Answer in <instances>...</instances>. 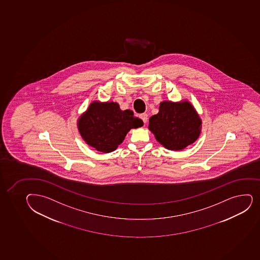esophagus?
<instances>
[{"label": "esophagus", "instance_id": "1", "mask_svg": "<svg viewBox=\"0 0 260 260\" xmlns=\"http://www.w3.org/2000/svg\"><path fill=\"white\" fill-rule=\"evenodd\" d=\"M140 118L143 121V123H146L147 122V113H142V114H140L139 115Z\"/></svg>", "mask_w": 260, "mask_h": 260}]
</instances>
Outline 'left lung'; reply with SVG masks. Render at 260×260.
<instances>
[{
  "instance_id": "obj_1",
  "label": "left lung",
  "mask_w": 260,
  "mask_h": 260,
  "mask_svg": "<svg viewBox=\"0 0 260 260\" xmlns=\"http://www.w3.org/2000/svg\"><path fill=\"white\" fill-rule=\"evenodd\" d=\"M201 121L187 102H161L159 112L149 119L148 128L160 144L170 150H181L196 142Z\"/></svg>"
}]
</instances>
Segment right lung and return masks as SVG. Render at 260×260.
<instances>
[{"label":"right lung","mask_w":260,"mask_h":260,"mask_svg":"<svg viewBox=\"0 0 260 260\" xmlns=\"http://www.w3.org/2000/svg\"><path fill=\"white\" fill-rule=\"evenodd\" d=\"M143 125L132 110L121 111L114 102H93L78 122L81 136L89 146L103 153L115 150L131 128Z\"/></svg>","instance_id":"obj_1"}]
</instances>
